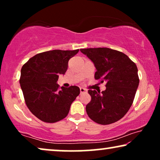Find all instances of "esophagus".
I'll return each mask as SVG.
<instances>
[{"instance_id":"1","label":"esophagus","mask_w":160,"mask_h":160,"mask_svg":"<svg viewBox=\"0 0 160 160\" xmlns=\"http://www.w3.org/2000/svg\"><path fill=\"white\" fill-rule=\"evenodd\" d=\"M80 92H81V93H84V92H87V89H85L84 88H82V87H81Z\"/></svg>"}]
</instances>
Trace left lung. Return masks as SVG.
<instances>
[{"label": "left lung", "mask_w": 160, "mask_h": 160, "mask_svg": "<svg viewBox=\"0 0 160 160\" xmlns=\"http://www.w3.org/2000/svg\"><path fill=\"white\" fill-rule=\"evenodd\" d=\"M93 62L95 79L106 82V90L89 89L87 115L96 123L109 124L122 119L132 106L139 84L138 68L125 54L109 48L80 49Z\"/></svg>", "instance_id": "1"}]
</instances>
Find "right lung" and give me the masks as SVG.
I'll list each match as a JSON object with an SVG mask.
<instances>
[{
  "label": "right lung",
  "instance_id": "right-lung-1",
  "mask_svg": "<svg viewBox=\"0 0 160 160\" xmlns=\"http://www.w3.org/2000/svg\"><path fill=\"white\" fill-rule=\"evenodd\" d=\"M79 50H52L30 59L21 69L19 83L28 108L41 121L54 123L67 117L71 106L79 95L77 86L58 84L64 75L68 61Z\"/></svg>",
  "mask_w": 160,
  "mask_h": 160
}]
</instances>
